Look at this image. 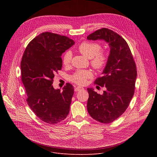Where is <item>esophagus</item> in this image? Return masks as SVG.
Returning a JSON list of instances; mask_svg holds the SVG:
<instances>
[{
    "label": "esophagus",
    "instance_id": "obj_1",
    "mask_svg": "<svg viewBox=\"0 0 157 157\" xmlns=\"http://www.w3.org/2000/svg\"><path fill=\"white\" fill-rule=\"evenodd\" d=\"M82 89H84V88L82 87H80V86H78V87H76L75 89V91L76 92H78V91H79L81 90H82Z\"/></svg>",
    "mask_w": 157,
    "mask_h": 157
}]
</instances>
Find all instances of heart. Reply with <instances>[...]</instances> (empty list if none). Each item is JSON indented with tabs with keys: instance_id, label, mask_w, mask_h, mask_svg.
<instances>
[{
	"instance_id": "b5f03b06",
	"label": "heart",
	"mask_w": 157,
	"mask_h": 157,
	"mask_svg": "<svg viewBox=\"0 0 157 157\" xmlns=\"http://www.w3.org/2000/svg\"><path fill=\"white\" fill-rule=\"evenodd\" d=\"M101 44L97 42L84 41L78 47V51L86 58L90 59V63L93 68L101 70L106 66L108 61V55L105 52L101 51ZM72 55L70 52H66L62 57V63L68 66L71 61ZM91 70H81L76 71L71 76V80L79 85H84L87 79L93 77Z\"/></svg>"
}]
</instances>
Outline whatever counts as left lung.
<instances>
[{
	"label": "left lung",
	"instance_id": "obj_1",
	"mask_svg": "<svg viewBox=\"0 0 157 157\" xmlns=\"http://www.w3.org/2000/svg\"><path fill=\"white\" fill-rule=\"evenodd\" d=\"M89 40H104L109 43L108 61L94 84L105 86L102 95L87 88V111L94 120L108 124L119 118L127 109L135 92L137 76L136 63L126 41L106 28L98 30L87 37Z\"/></svg>",
	"mask_w": 157,
	"mask_h": 157
}]
</instances>
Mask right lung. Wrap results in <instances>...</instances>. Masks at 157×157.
<instances>
[{"label": "right lung", "mask_w": 157, "mask_h": 157, "mask_svg": "<svg viewBox=\"0 0 157 157\" xmlns=\"http://www.w3.org/2000/svg\"><path fill=\"white\" fill-rule=\"evenodd\" d=\"M75 44L66 36L44 32L27 45L20 66L27 102L42 121L55 124L65 119L70 112L74 87L66 83L61 91L52 84L55 73L62 68L61 55Z\"/></svg>", "instance_id": "obj_1"}]
</instances>
